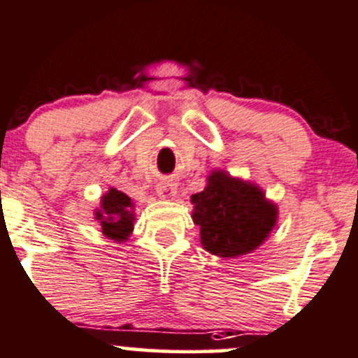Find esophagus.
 <instances>
[{
	"label": "esophagus",
	"mask_w": 358,
	"mask_h": 358,
	"mask_svg": "<svg viewBox=\"0 0 358 358\" xmlns=\"http://www.w3.org/2000/svg\"><path fill=\"white\" fill-rule=\"evenodd\" d=\"M156 194H158L161 199L170 200L176 195V185L170 182H161L158 183V187H156Z\"/></svg>",
	"instance_id": "esophagus-1"
}]
</instances>
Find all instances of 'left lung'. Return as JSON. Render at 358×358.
<instances>
[{
    "instance_id": "left-lung-1",
    "label": "left lung",
    "mask_w": 358,
    "mask_h": 358,
    "mask_svg": "<svg viewBox=\"0 0 358 358\" xmlns=\"http://www.w3.org/2000/svg\"><path fill=\"white\" fill-rule=\"evenodd\" d=\"M200 241L212 255L234 258L260 246L277 221V207L260 188L214 171L209 185L192 197Z\"/></svg>"
}]
</instances>
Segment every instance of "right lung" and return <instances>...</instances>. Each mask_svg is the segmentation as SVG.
Returning a JSON list of instances; mask_svg holds the SVG:
<instances>
[{"instance_id": "add662e5", "label": "right lung", "mask_w": 358, "mask_h": 358, "mask_svg": "<svg viewBox=\"0 0 358 358\" xmlns=\"http://www.w3.org/2000/svg\"><path fill=\"white\" fill-rule=\"evenodd\" d=\"M132 202L125 194L110 188L108 194L101 197V209L96 210V219L100 221L103 234L115 241H124L134 227Z\"/></svg>"}]
</instances>
